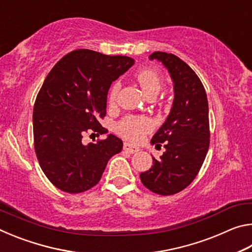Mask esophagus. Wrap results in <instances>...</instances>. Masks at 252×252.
I'll return each mask as SVG.
<instances>
[{"label": "esophagus", "instance_id": "34e87169", "mask_svg": "<svg viewBox=\"0 0 252 252\" xmlns=\"http://www.w3.org/2000/svg\"><path fill=\"white\" fill-rule=\"evenodd\" d=\"M123 150H125L126 152L127 153H131V155H133V153H136L138 152L140 149L138 147H134L132 146V144L127 143V142H125V144H123Z\"/></svg>", "mask_w": 252, "mask_h": 252}]
</instances>
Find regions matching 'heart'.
<instances>
[{"instance_id": "b5f03b06", "label": "heart", "mask_w": 252, "mask_h": 252, "mask_svg": "<svg viewBox=\"0 0 252 252\" xmlns=\"http://www.w3.org/2000/svg\"><path fill=\"white\" fill-rule=\"evenodd\" d=\"M135 79L148 96L151 94L157 95L161 90L162 84H163L161 74L153 69L139 70L135 74ZM120 89V81L114 82L109 93V103L111 105L116 103ZM152 129V121L149 118L142 116H129L121 120L117 126V131L119 132V134L134 142L142 140L144 135L149 133Z\"/></svg>"}]
</instances>
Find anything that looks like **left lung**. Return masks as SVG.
<instances>
[{
    "instance_id": "1",
    "label": "left lung",
    "mask_w": 252,
    "mask_h": 252,
    "mask_svg": "<svg viewBox=\"0 0 252 252\" xmlns=\"http://www.w3.org/2000/svg\"><path fill=\"white\" fill-rule=\"evenodd\" d=\"M167 67L173 81L174 100L171 111L151 140L164 144L165 151L148 171L140 174L143 186L157 194L180 192L194 180L206 159L210 129L207 93L199 76L180 58L172 53L153 52Z\"/></svg>"
}]
</instances>
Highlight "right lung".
Masks as SVG:
<instances>
[{
    "instance_id": "right-lung-1",
    "label": "right lung",
    "mask_w": 252,
    "mask_h": 252,
    "mask_svg": "<svg viewBox=\"0 0 252 252\" xmlns=\"http://www.w3.org/2000/svg\"><path fill=\"white\" fill-rule=\"evenodd\" d=\"M133 64L129 57L80 49L64 55L45 78L33 108L34 149L58 189H91L110 158L122 150V140L113 134L96 143L84 144L82 139L85 133L108 132L99 121L106 114L110 85Z\"/></svg>"
}]
</instances>
